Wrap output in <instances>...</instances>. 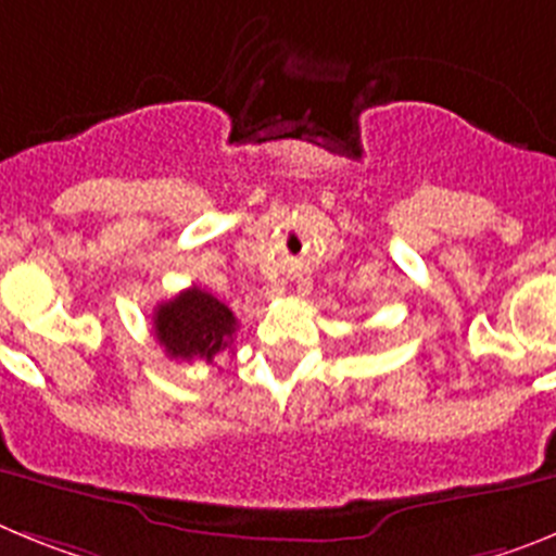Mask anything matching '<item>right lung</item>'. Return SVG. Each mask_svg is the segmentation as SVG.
<instances>
[{
  "label": "right lung",
  "mask_w": 556,
  "mask_h": 556,
  "mask_svg": "<svg viewBox=\"0 0 556 556\" xmlns=\"http://www.w3.org/2000/svg\"><path fill=\"white\" fill-rule=\"evenodd\" d=\"M152 328L169 358L214 365V358L233 342L236 317L214 294L191 287L172 301L159 303Z\"/></svg>",
  "instance_id": "obj_1"
}]
</instances>
